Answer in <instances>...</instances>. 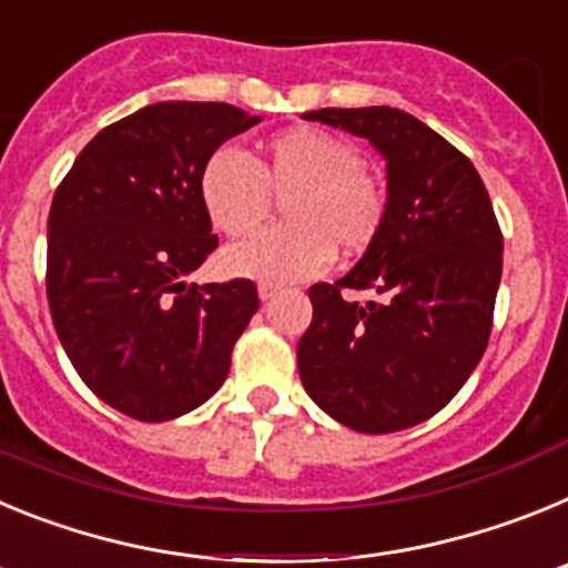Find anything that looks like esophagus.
Segmentation results:
<instances>
[{
  "label": "esophagus",
  "instance_id": "34e87169",
  "mask_svg": "<svg viewBox=\"0 0 568 568\" xmlns=\"http://www.w3.org/2000/svg\"><path fill=\"white\" fill-rule=\"evenodd\" d=\"M275 293H278V287H275V284H258V298L261 301H270Z\"/></svg>",
  "mask_w": 568,
  "mask_h": 568
}]
</instances>
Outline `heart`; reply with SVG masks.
<instances>
[{"mask_svg":"<svg viewBox=\"0 0 568 568\" xmlns=\"http://www.w3.org/2000/svg\"><path fill=\"white\" fill-rule=\"evenodd\" d=\"M199 199L219 233L244 239L284 204L290 224L235 244L222 255L227 273L261 284L313 278L333 250L361 255L386 222L389 193L378 173L361 162L349 139L321 128H293L261 144L253 159L215 150L199 175Z\"/></svg>","mask_w":568,"mask_h":568,"instance_id":"b5f03b06","label":"heart"}]
</instances>
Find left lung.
<instances>
[{
    "instance_id": "8db88e82",
    "label": "left lung",
    "mask_w": 568,
    "mask_h": 568,
    "mask_svg": "<svg viewBox=\"0 0 568 568\" xmlns=\"http://www.w3.org/2000/svg\"><path fill=\"white\" fill-rule=\"evenodd\" d=\"M310 122L369 139L386 159L389 210L375 244L335 284H313L298 341L310 398L355 433L433 418L478 366L491 333L504 235L478 170L398 108H324ZM369 288L381 302H346Z\"/></svg>"
}]
</instances>
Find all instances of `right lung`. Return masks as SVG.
Returning a JSON list of instances; mask_svg holds the SVG:
<instances>
[{"label": "right lung", "mask_w": 568, "mask_h": 568, "mask_svg": "<svg viewBox=\"0 0 568 568\" xmlns=\"http://www.w3.org/2000/svg\"><path fill=\"white\" fill-rule=\"evenodd\" d=\"M261 122L224 102H159L99 130L57 187L48 304L90 393L135 420L179 418L230 373L258 310L250 278L187 284L219 247L199 175Z\"/></svg>", "instance_id": "add662e5"}]
</instances>
